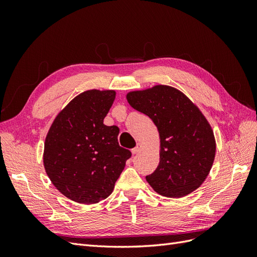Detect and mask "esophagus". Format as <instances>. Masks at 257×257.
Returning <instances> with one entry per match:
<instances>
[{
    "instance_id": "obj_1",
    "label": "esophagus",
    "mask_w": 257,
    "mask_h": 257,
    "mask_svg": "<svg viewBox=\"0 0 257 257\" xmlns=\"http://www.w3.org/2000/svg\"><path fill=\"white\" fill-rule=\"evenodd\" d=\"M141 150H142V145L138 144V145L134 148V149H132V153H133V154H137V153L141 152Z\"/></svg>"
}]
</instances>
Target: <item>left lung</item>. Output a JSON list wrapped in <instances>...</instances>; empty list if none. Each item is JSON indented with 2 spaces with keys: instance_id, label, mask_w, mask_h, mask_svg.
<instances>
[{
  "instance_id": "left-lung-1",
  "label": "left lung",
  "mask_w": 257,
  "mask_h": 257,
  "mask_svg": "<svg viewBox=\"0 0 257 257\" xmlns=\"http://www.w3.org/2000/svg\"><path fill=\"white\" fill-rule=\"evenodd\" d=\"M128 104L157 125L161 152L158 168L146 176L160 195L179 198L198 189L212 167L215 141L211 126L182 92L155 85L130 92Z\"/></svg>"
}]
</instances>
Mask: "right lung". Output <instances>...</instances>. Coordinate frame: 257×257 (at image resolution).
<instances>
[{
	"mask_svg": "<svg viewBox=\"0 0 257 257\" xmlns=\"http://www.w3.org/2000/svg\"><path fill=\"white\" fill-rule=\"evenodd\" d=\"M114 97L112 90L81 93L58 114L46 137V173L76 203L96 204L109 196L132 157L119 146V127L104 124Z\"/></svg>",
	"mask_w": 257,
	"mask_h": 257,
	"instance_id": "obj_1",
	"label": "right lung"
}]
</instances>
